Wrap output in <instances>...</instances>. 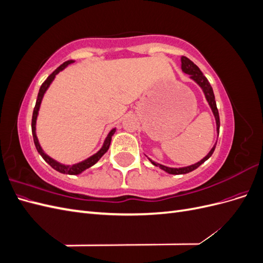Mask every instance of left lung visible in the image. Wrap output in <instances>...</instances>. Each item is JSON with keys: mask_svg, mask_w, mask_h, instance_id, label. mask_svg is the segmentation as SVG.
I'll return each mask as SVG.
<instances>
[{"mask_svg": "<svg viewBox=\"0 0 263 263\" xmlns=\"http://www.w3.org/2000/svg\"><path fill=\"white\" fill-rule=\"evenodd\" d=\"M181 69H182V71L184 73L190 74V79H192V80L202 89V91H203V93L205 95V99H206V101H208L209 105H210V107L212 109L213 115L215 117V121H216V132H217V136H218V135H219V125H220V123H219V114H218V109H217V106H216V102H215V95H214L213 89H212V86H211L209 80L202 73V71L200 70V68H198L193 61H191L186 57H181ZM216 142H215V145L210 150V153L206 155L201 161H198V162H196L194 164L187 165V166H182V168H170V166H166V165H163V164L158 163V162H156L154 160H151L150 158H148V159H149V161L153 163L154 165L159 166V168H160L163 171H165L166 173H169V174H185V173H189L191 171L195 170L202 163H204L206 160H208V159L214 153L215 147H216Z\"/></svg>", "mask_w": 263, "mask_h": 263, "instance_id": "left-lung-1", "label": "left lung"}]
</instances>
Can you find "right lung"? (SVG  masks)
Masks as SVG:
<instances>
[{
  "instance_id": "1",
  "label": "right lung",
  "mask_w": 263,
  "mask_h": 263,
  "mask_svg": "<svg viewBox=\"0 0 263 263\" xmlns=\"http://www.w3.org/2000/svg\"><path fill=\"white\" fill-rule=\"evenodd\" d=\"M73 62H74V60H68L66 62H63L62 65L60 67H58L57 69H55L53 72L48 78L46 79V81L42 84L41 89H39V92H38L36 105H35L34 112H33V118H31V133H33V138H34V142H35V146H36L37 151L39 153V155H41L44 158V160L51 166V168H53L54 170H57L60 173L71 174V176H77V174H80L83 171H85L86 169L91 168V166L97 163L100 160V159L102 158V156L106 153V151L109 148L110 140H112V136L116 132V128H113L112 130L108 133V135L106 136L104 142H103V146L101 147V149L98 151L97 154H94L91 157L86 158L85 160L80 161V162H78V163H74V164H63V163H61V162H59L57 160H54V159H52L50 156L47 155L45 151L43 150L41 144H39V141H38L37 135H36V122H37V117H38V113H39V108H41L42 101L44 99V95H45L46 91L48 90V87L50 86V84L54 80L55 76H57L60 72V71H62L63 69L67 68L69 65H71V63H73Z\"/></svg>"
}]
</instances>
